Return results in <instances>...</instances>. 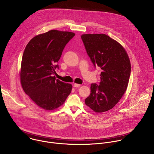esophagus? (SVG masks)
<instances>
[{"instance_id": "obj_1", "label": "esophagus", "mask_w": 154, "mask_h": 154, "mask_svg": "<svg viewBox=\"0 0 154 154\" xmlns=\"http://www.w3.org/2000/svg\"><path fill=\"white\" fill-rule=\"evenodd\" d=\"M73 86H74V87H80V86H81V85H80V84H77V83H74V85H73Z\"/></svg>"}]
</instances>
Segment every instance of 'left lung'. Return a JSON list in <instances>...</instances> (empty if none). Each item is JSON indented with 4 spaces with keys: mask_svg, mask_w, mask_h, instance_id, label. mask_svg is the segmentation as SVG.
Masks as SVG:
<instances>
[{
    "mask_svg": "<svg viewBox=\"0 0 154 154\" xmlns=\"http://www.w3.org/2000/svg\"><path fill=\"white\" fill-rule=\"evenodd\" d=\"M81 38L94 66L102 71L100 85H91V94L85 104L96 113H103L113 108L127 90L130 59L121 44L105 34H83Z\"/></svg>",
    "mask_w": 154,
    "mask_h": 154,
    "instance_id": "1",
    "label": "left lung"
}]
</instances>
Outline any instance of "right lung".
I'll list each match as a JSON object with an SVG mask.
<instances>
[{
  "label": "right lung",
  "mask_w": 154,
  "mask_h": 154,
  "mask_svg": "<svg viewBox=\"0 0 154 154\" xmlns=\"http://www.w3.org/2000/svg\"><path fill=\"white\" fill-rule=\"evenodd\" d=\"M74 35L49 30L33 37L25 48L19 72L21 86L30 99L46 110L61 106L72 91L71 84L56 80L54 75L66 45Z\"/></svg>",
  "instance_id": "1"
}]
</instances>
